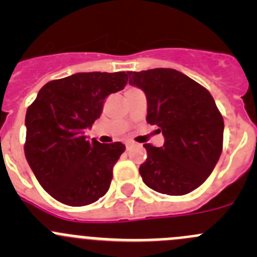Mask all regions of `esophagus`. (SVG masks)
I'll use <instances>...</instances> for the list:
<instances>
[{"label":"esophagus","instance_id":"1","mask_svg":"<svg viewBox=\"0 0 257 257\" xmlns=\"http://www.w3.org/2000/svg\"><path fill=\"white\" fill-rule=\"evenodd\" d=\"M132 147H133V143H132V142H126V143H125V149L129 150Z\"/></svg>","mask_w":257,"mask_h":257}]
</instances>
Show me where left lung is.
<instances>
[{
	"label": "left lung",
	"instance_id": "obj_1",
	"mask_svg": "<svg viewBox=\"0 0 257 257\" xmlns=\"http://www.w3.org/2000/svg\"><path fill=\"white\" fill-rule=\"evenodd\" d=\"M129 84L147 95V121L159 126L162 148L144 144L143 181L167 195H185L201 185L222 152L224 119L205 87L172 68L128 72Z\"/></svg>",
	"mask_w": 257,
	"mask_h": 257
}]
</instances>
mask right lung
<instances>
[{
    "label": "right lung",
    "instance_id": "add662e5",
    "mask_svg": "<svg viewBox=\"0 0 257 257\" xmlns=\"http://www.w3.org/2000/svg\"><path fill=\"white\" fill-rule=\"evenodd\" d=\"M125 72H89L46 83L26 113L25 155L43 189L59 203L84 206L108 191L125 147L88 141L84 129L105 98L124 88Z\"/></svg>",
    "mask_w": 257,
    "mask_h": 257
}]
</instances>
